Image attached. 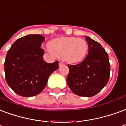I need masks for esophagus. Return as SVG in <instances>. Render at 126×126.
Returning a JSON list of instances; mask_svg holds the SVG:
<instances>
[{"label":"esophagus","mask_w":126,"mask_h":126,"mask_svg":"<svg viewBox=\"0 0 126 126\" xmlns=\"http://www.w3.org/2000/svg\"><path fill=\"white\" fill-rule=\"evenodd\" d=\"M63 65H64V63H63V62H59V66H63Z\"/></svg>","instance_id":"1"}]
</instances>
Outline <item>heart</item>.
Listing matches in <instances>:
<instances>
[{"instance_id": "b5f03b06", "label": "heart", "mask_w": 126, "mask_h": 126, "mask_svg": "<svg viewBox=\"0 0 126 126\" xmlns=\"http://www.w3.org/2000/svg\"><path fill=\"white\" fill-rule=\"evenodd\" d=\"M47 49L53 56L62 58L68 63L74 64L82 61L86 56L88 44L82 38L60 37L53 40Z\"/></svg>"}]
</instances>
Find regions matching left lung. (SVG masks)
<instances>
[{
  "mask_svg": "<svg viewBox=\"0 0 126 126\" xmlns=\"http://www.w3.org/2000/svg\"><path fill=\"white\" fill-rule=\"evenodd\" d=\"M89 54L77 65H68L69 74L67 84L74 94L82 97L97 94L108 82L110 64L108 54L99 43L85 37Z\"/></svg>",
  "mask_w": 126,
  "mask_h": 126,
  "instance_id": "1",
  "label": "left lung"
}]
</instances>
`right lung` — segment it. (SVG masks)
Returning <instances> with one entry per match:
<instances>
[{"mask_svg": "<svg viewBox=\"0 0 126 126\" xmlns=\"http://www.w3.org/2000/svg\"><path fill=\"white\" fill-rule=\"evenodd\" d=\"M44 41L41 35H27L16 40L7 52L4 62L6 81L20 96L39 94L49 76L59 67L57 61L47 63L43 60L44 51L41 46Z\"/></svg>", "mask_w": 126, "mask_h": 126, "instance_id": "obj_1", "label": "right lung"}]
</instances>
